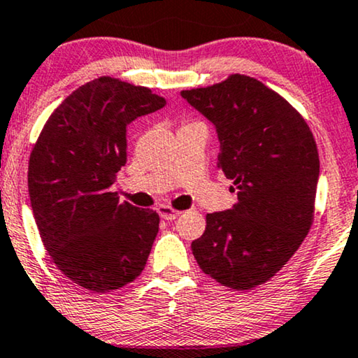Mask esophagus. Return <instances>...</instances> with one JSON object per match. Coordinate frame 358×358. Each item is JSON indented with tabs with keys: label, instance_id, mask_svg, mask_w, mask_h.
<instances>
[{
	"label": "esophagus",
	"instance_id": "1",
	"mask_svg": "<svg viewBox=\"0 0 358 358\" xmlns=\"http://www.w3.org/2000/svg\"><path fill=\"white\" fill-rule=\"evenodd\" d=\"M157 213H159V215H160V217H162L164 220H175V219H177L178 215H180L178 210H175L173 208H170V206H165V204L159 206Z\"/></svg>",
	"mask_w": 358,
	"mask_h": 358
}]
</instances>
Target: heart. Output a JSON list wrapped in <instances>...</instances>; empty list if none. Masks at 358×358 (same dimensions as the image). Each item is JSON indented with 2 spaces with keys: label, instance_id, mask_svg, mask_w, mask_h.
Returning a JSON list of instances; mask_svg holds the SVG:
<instances>
[{
  "label": "heart",
  "instance_id": "1",
  "mask_svg": "<svg viewBox=\"0 0 358 358\" xmlns=\"http://www.w3.org/2000/svg\"><path fill=\"white\" fill-rule=\"evenodd\" d=\"M189 124H191V123H189Z\"/></svg>",
  "mask_w": 358,
  "mask_h": 358
}]
</instances>
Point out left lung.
Returning a JSON list of instances; mask_svg holds the SVG:
<instances>
[{
    "label": "left lung",
    "mask_w": 358,
    "mask_h": 358,
    "mask_svg": "<svg viewBox=\"0 0 358 358\" xmlns=\"http://www.w3.org/2000/svg\"><path fill=\"white\" fill-rule=\"evenodd\" d=\"M181 97L215 127L219 169L238 203L206 215L191 243L199 268L219 284L255 289L284 268L313 222L318 149L301 115L273 89L245 74Z\"/></svg>",
    "instance_id": "1"
}]
</instances>
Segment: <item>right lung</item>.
Here are the masks:
<instances>
[{"label":"right lung","mask_w":358,"mask_h":358,"mask_svg":"<svg viewBox=\"0 0 358 358\" xmlns=\"http://www.w3.org/2000/svg\"><path fill=\"white\" fill-rule=\"evenodd\" d=\"M165 103L148 87L94 79L50 115L30 154V206L45 250L95 294L138 278L157 236L159 214L120 203L110 186L127 164L128 124Z\"/></svg>","instance_id":"right-lung-1"}]
</instances>
